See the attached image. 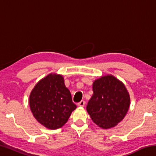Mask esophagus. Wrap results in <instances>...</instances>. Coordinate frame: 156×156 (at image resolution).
Returning <instances> with one entry per match:
<instances>
[{"mask_svg":"<svg viewBox=\"0 0 156 156\" xmlns=\"http://www.w3.org/2000/svg\"><path fill=\"white\" fill-rule=\"evenodd\" d=\"M84 105H85V102H84V100H81L80 102H78V106H79V107H84Z\"/></svg>","mask_w":156,"mask_h":156,"instance_id":"34e87169","label":"esophagus"}]
</instances>
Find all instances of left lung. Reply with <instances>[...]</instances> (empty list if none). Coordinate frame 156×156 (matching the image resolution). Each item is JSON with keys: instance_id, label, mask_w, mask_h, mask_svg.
Listing matches in <instances>:
<instances>
[{"instance_id": "obj_1", "label": "left lung", "mask_w": 156, "mask_h": 156, "mask_svg": "<svg viewBox=\"0 0 156 156\" xmlns=\"http://www.w3.org/2000/svg\"><path fill=\"white\" fill-rule=\"evenodd\" d=\"M93 91L87 106L92 120L103 129L115 126L125 117L130 105L125 86L113 76L108 75L94 81Z\"/></svg>"}]
</instances>
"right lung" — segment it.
I'll use <instances>...</instances> for the list:
<instances>
[{"instance_id": "1", "label": "right lung", "mask_w": 156, "mask_h": 156, "mask_svg": "<svg viewBox=\"0 0 156 156\" xmlns=\"http://www.w3.org/2000/svg\"><path fill=\"white\" fill-rule=\"evenodd\" d=\"M30 106L36 119L50 129L62 127L76 108L62 76L56 74H49L36 84Z\"/></svg>"}]
</instances>
